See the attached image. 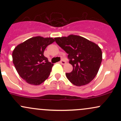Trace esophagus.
<instances>
[{
	"instance_id": "esophagus-1",
	"label": "esophagus",
	"mask_w": 121,
	"mask_h": 121,
	"mask_svg": "<svg viewBox=\"0 0 121 121\" xmlns=\"http://www.w3.org/2000/svg\"><path fill=\"white\" fill-rule=\"evenodd\" d=\"M60 63L62 65H65V64H66V61H64V60H61V61H60Z\"/></svg>"
}]
</instances>
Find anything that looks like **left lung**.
I'll return each instance as SVG.
<instances>
[{
	"instance_id": "left-lung-1",
	"label": "left lung",
	"mask_w": 121,
	"mask_h": 121,
	"mask_svg": "<svg viewBox=\"0 0 121 121\" xmlns=\"http://www.w3.org/2000/svg\"><path fill=\"white\" fill-rule=\"evenodd\" d=\"M55 41L68 54L73 70L66 73L70 82L82 86L91 82L96 76L102 62V53L98 45L80 36L56 37Z\"/></svg>"
}]
</instances>
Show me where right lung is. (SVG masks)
Listing matches in <instances>:
<instances>
[{"label": "right lung", "mask_w": 121, "mask_h": 121, "mask_svg": "<svg viewBox=\"0 0 121 121\" xmlns=\"http://www.w3.org/2000/svg\"><path fill=\"white\" fill-rule=\"evenodd\" d=\"M55 41L52 37H32L17 45L12 60L18 74L28 84L38 85L49 77L53 64L44 56V50Z\"/></svg>", "instance_id": "add662e5"}]
</instances>
